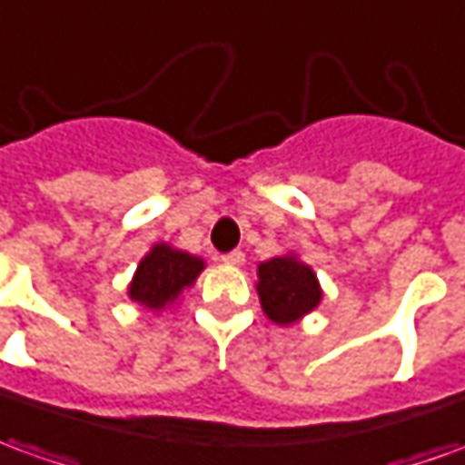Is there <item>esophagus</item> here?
<instances>
[{
    "label": "esophagus",
    "mask_w": 465,
    "mask_h": 465,
    "mask_svg": "<svg viewBox=\"0 0 465 465\" xmlns=\"http://www.w3.org/2000/svg\"><path fill=\"white\" fill-rule=\"evenodd\" d=\"M220 261H223L225 265H242L245 263V255H242V251H230V252H225Z\"/></svg>",
    "instance_id": "obj_1"
}]
</instances>
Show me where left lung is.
<instances>
[{
    "mask_svg": "<svg viewBox=\"0 0 465 465\" xmlns=\"http://www.w3.org/2000/svg\"><path fill=\"white\" fill-rule=\"evenodd\" d=\"M258 296L273 324H293L322 301L316 273L293 255L271 258L258 265Z\"/></svg>",
    "mask_w": 465,
    "mask_h": 465,
    "instance_id": "1",
    "label": "left lung"
}]
</instances>
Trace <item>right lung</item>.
Returning <instances> with one entry per match:
<instances>
[{"label": "right lung", "instance_id": "obj_1", "mask_svg": "<svg viewBox=\"0 0 465 465\" xmlns=\"http://www.w3.org/2000/svg\"><path fill=\"white\" fill-rule=\"evenodd\" d=\"M202 268L204 263L190 252L174 251L166 242L153 245L152 252L139 263V271L129 286V296L141 306L159 312L194 283Z\"/></svg>", "mask_w": 465, "mask_h": 465}]
</instances>
